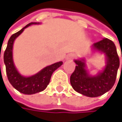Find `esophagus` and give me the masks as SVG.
<instances>
[{
    "instance_id": "1",
    "label": "esophagus",
    "mask_w": 122,
    "mask_h": 122,
    "mask_svg": "<svg viewBox=\"0 0 122 122\" xmlns=\"http://www.w3.org/2000/svg\"><path fill=\"white\" fill-rule=\"evenodd\" d=\"M74 54L73 53H70V54H68L66 57V60H68V61H70V60H72L74 58Z\"/></svg>"
}]
</instances>
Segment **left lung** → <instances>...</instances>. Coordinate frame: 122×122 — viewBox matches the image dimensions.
Instances as JSON below:
<instances>
[{
  "mask_svg": "<svg viewBox=\"0 0 122 122\" xmlns=\"http://www.w3.org/2000/svg\"><path fill=\"white\" fill-rule=\"evenodd\" d=\"M91 50L93 53H104L105 66L97 74L91 75L87 69L85 58L74 60L76 66L70 76V82L76 92L94 98L103 95L114 86L119 67V58L114 43L108 38L93 43Z\"/></svg>",
  "mask_w": 122,
  "mask_h": 122,
  "instance_id": "left-lung-1",
  "label": "left lung"
}]
</instances>
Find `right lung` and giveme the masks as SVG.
Wrapping results in <instances>:
<instances>
[{"label":"right lung","mask_w":122,"mask_h":122,"mask_svg":"<svg viewBox=\"0 0 122 122\" xmlns=\"http://www.w3.org/2000/svg\"><path fill=\"white\" fill-rule=\"evenodd\" d=\"M40 24V23L39 22H31L16 33L12 35L8 40L7 47L3 55V61L5 65L6 74L8 81L16 90L25 95H32L44 90L50 82L51 77L53 71L63 64L62 61L56 62L50 66H46L35 74L28 76L21 75L16 68L13 59V46L15 40L23 32L25 28L32 24Z\"/></svg>","instance_id":"1"}]
</instances>
